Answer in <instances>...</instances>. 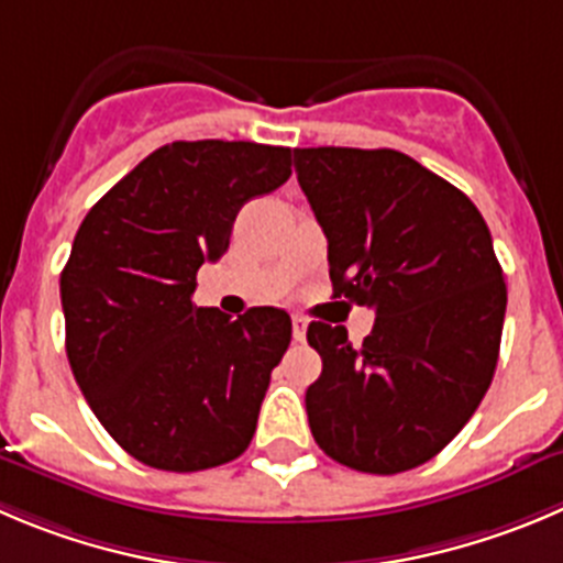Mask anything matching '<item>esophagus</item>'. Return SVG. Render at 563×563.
<instances>
[{
	"label": "esophagus",
	"mask_w": 563,
	"mask_h": 563,
	"mask_svg": "<svg viewBox=\"0 0 563 563\" xmlns=\"http://www.w3.org/2000/svg\"><path fill=\"white\" fill-rule=\"evenodd\" d=\"M292 336H296V342L307 340V318H301V314H292Z\"/></svg>",
	"instance_id": "34e87169"
}]
</instances>
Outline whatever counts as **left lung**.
Masks as SVG:
<instances>
[{"instance_id":"1","label":"left lung","mask_w":563,"mask_h":563,"mask_svg":"<svg viewBox=\"0 0 563 563\" xmlns=\"http://www.w3.org/2000/svg\"><path fill=\"white\" fill-rule=\"evenodd\" d=\"M296 174L329 240L334 298L376 312L309 323L323 373L307 415L325 456L358 473L420 467L467 426L489 389L506 282L478 207L393 148H296Z\"/></svg>"}]
</instances>
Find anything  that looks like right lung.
I'll return each mask as SVG.
<instances>
[{"instance_id":"add662e5","label":"right lung","mask_w":563,"mask_h":563,"mask_svg":"<svg viewBox=\"0 0 563 563\" xmlns=\"http://www.w3.org/2000/svg\"><path fill=\"white\" fill-rule=\"evenodd\" d=\"M290 148L176 141L90 207L60 273L66 353L118 445L168 473L221 467L251 445L290 314L238 320L192 303L245 201L290 179Z\"/></svg>"}]
</instances>
